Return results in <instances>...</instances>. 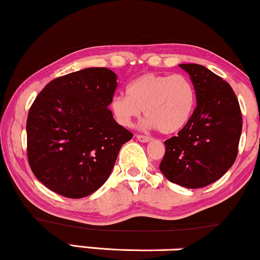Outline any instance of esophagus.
Segmentation results:
<instances>
[{"label": "esophagus", "instance_id": "34e87169", "mask_svg": "<svg viewBox=\"0 0 260 260\" xmlns=\"http://www.w3.org/2000/svg\"><path fill=\"white\" fill-rule=\"evenodd\" d=\"M137 140L141 141V142H149L151 140V137L149 136H146V135H137Z\"/></svg>", "mask_w": 260, "mask_h": 260}]
</instances>
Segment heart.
<instances>
[{
	"label": "heart",
	"mask_w": 260,
	"mask_h": 260,
	"mask_svg": "<svg viewBox=\"0 0 260 260\" xmlns=\"http://www.w3.org/2000/svg\"><path fill=\"white\" fill-rule=\"evenodd\" d=\"M194 104L196 90L187 76L148 73L130 83L127 94L113 96L111 111L124 126H130L144 111L146 126L168 135L186 125Z\"/></svg>",
	"instance_id": "heart-1"
}]
</instances>
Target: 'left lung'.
Here are the masks:
<instances>
[{"mask_svg": "<svg viewBox=\"0 0 260 260\" xmlns=\"http://www.w3.org/2000/svg\"><path fill=\"white\" fill-rule=\"evenodd\" d=\"M196 90L197 106L186 125L165 141L160 170L172 183L200 188L220 179L238 156L242 117L228 82L200 64H179Z\"/></svg>", "mask_w": 260, "mask_h": 260, "instance_id": "obj_1", "label": "left lung"}]
</instances>
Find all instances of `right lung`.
I'll list each match as a JSON object with an SVG mask.
<instances>
[{
    "label": "right lung",
    "instance_id": "1",
    "mask_svg": "<svg viewBox=\"0 0 260 260\" xmlns=\"http://www.w3.org/2000/svg\"><path fill=\"white\" fill-rule=\"evenodd\" d=\"M117 75L87 68L50 81L27 117V157L40 183L68 198L96 191L133 133L109 110Z\"/></svg>",
    "mask_w": 260,
    "mask_h": 260
}]
</instances>
